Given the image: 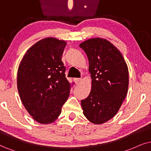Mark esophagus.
Wrapping results in <instances>:
<instances>
[{
    "label": "esophagus",
    "mask_w": 151,
    "mask_h": 151,
    "mask_svg": "<svg viewBox=\"0 0 151 151\" xmlns=\"http://www.w3.org/2000/svg\"><path fill=\"white\" fill-rule=\"evenodd\" d=\"M74 81H75V83L76 84H79L81 82V79H74Z\"/></svg>",
    "instance_id": "1"
}]
</instances>
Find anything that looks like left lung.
Here are the masks:
<instances>
[{
    "label": "left lung",
    "mask_w": 151,
    "mask_h": 151,
    "mask_svg": "<svg viewBox=\"0 0 151 151\" xmlns=\"http://www.w3.org/2000/svg\"><path fill=\"white\" fill-rule=\"evenodd\" d=\"M88 59L91 90L81 101L83 114L90 122L100 125L111 119L127 93L128 68L118 48L107 40L91 38L79 45Z\"/></svg>",
    "instance_id": "8db88e82"
}]
</instances>
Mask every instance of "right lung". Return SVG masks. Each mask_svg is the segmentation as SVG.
Listing matches in <instances>:
<instances>
[{
    "label": "right lung",
    "mask_w": 151,
    "mask_h": 151,
    "mask_svg": "<svg viewBox=\"0 0 151 151\" xmlns=\"http://www.w3.org/2000/svg\"><path fill=\"white\" fill-rule=\"evenodd\" d=\"M66 45L56 37L42 39L28 49L19 65L21 101L37 123H53L70 95V84L61 60Z\"/></svg>",
    "instance_id": "1"
}]
</instances>
